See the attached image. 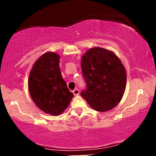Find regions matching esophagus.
Listing matches in <instances>:
<instances>
[{
  "label": "esophagus",
  "mask_w": 156,
  "mask_h": 156,
  "mask_svg": "<svg viewBox=\"0 0 156 156\" xmlns=\"http://www.w3.org/2000/svg\"><path fill=\"white\" fill-rule=\"evenodd\" d=\"M73 94H74L75 96L79 95V90H78V89H75L73 91Z\"/></svg>",
  "instance_id": "obj_1"
}]
</instances>
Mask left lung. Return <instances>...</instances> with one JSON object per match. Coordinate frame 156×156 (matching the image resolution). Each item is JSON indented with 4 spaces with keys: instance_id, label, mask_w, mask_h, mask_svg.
Instances as JSON below:
<instances>
[{
    "instance_id": "left-lung-1",
    "label": "left lung",
    "mask_w": 156,
    "mask_h": 156,
    "mask_svg": "<svg viewBox=\"0 0 156 156\" xmlns=\"http://www.w3.org/2000/svg\"><path fill=\"white\" fill-rule=\"evenodd\" d=\"M87 89L81 96L93 109L104 112L119 104L126 87L127 75L121 60L112 51L94 47L81 58Z\"/></svg>"
}]
</instances>
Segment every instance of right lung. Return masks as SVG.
I'll use <instances>...</instances> for the list:
<instances>
[{"label": "right lung", "mask_w": 156, "mask_h": 156, "mask_svg": "<svg viewBox=\"0 0 156 156\" xmlns=\"http://www.w3.org/2000/svg\"><path fill=\"white\" fill-rule=\"evenodd\" d=\"M60 55L48 51L32 66L28 76L29 94L35 105L45 114L58 116L73 98L61 73Z\"/></svg>", "instance_id": "right-lung-1"}]
</instances>
